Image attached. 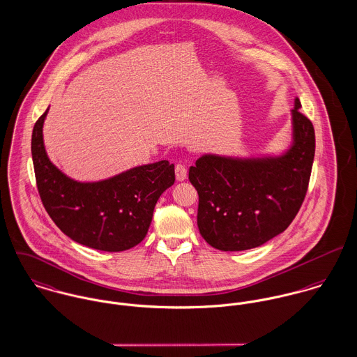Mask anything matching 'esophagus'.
<instances>
[{"label": "esophagus", "instance_id": "esophagus-1", "mask_svg": "<svg viewBox=\"0 0 357 357\" xmlns=\"http://www.w3.org/2000/svg\"><path fill=\"white\" fill-rule=\"evenodd\" d=\"M175 176H176V181H179V182L186 181V178H188V169H186V167L183 165H181V163H178V165H175Z\"/></svg>", "mask_w": 357, "mask_h": 357}]
</instances>
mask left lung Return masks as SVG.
Wrapping results in <instances>:
<instances>
[{
  "mask_svg": "<svg viewBox=\"0 0 357 357\" xmlns=\"http://www.w3.org/2000/svg\"><path fill=\"white\" fill-rule=\"evenodd\" d=\"M295 99L292 144L281 155L234 158L202 155L190 167L198 192L201 236L221 251L261 246L284 232L302 206L315 155L311 121Z\"/></svg>",
  "mask_w": 357,
  "mask_h": 357,
  "instance_id": "obj_1",
  "label": "left lung"
}]
</instances>
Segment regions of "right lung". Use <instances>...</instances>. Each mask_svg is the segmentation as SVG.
Listing matches in <instances>:
<instances>
[{
    "label": "right lung",
    "instance_id": "right-lung-1",
    "mask_svg": "<svg viewBox=\"0 0 357 357\" xmlns=\"http://www.w3.org/2000/svg\"><path fill=\"white\" fill-rule=\"evenodd\" d=\"M36 121L31 152L36 186L55 225L72 241L100 251H125L145 238L160 195L174 185V165L160 160L138 165L98 182H79L49 159L43 123Z\"/></svg>",
    "mask_w": 357,
    "mask_h": 357
}]
</instances>
